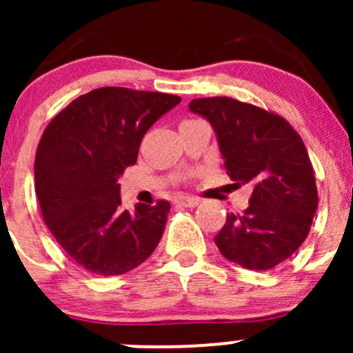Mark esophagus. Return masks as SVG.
I'll use <instances>...</instances> for the list:
<instances>
[{
    "instance_id": "obj_1",
    "label": "esophagus",
    "mask_w": 353,
    "mask_h": 353,
    "mask_svg": "<svg viewBox=\"0 0 353 353\" xmlns=\"http://www.w3.org/2000/svg\"><path fill=\"white\" fill-rule=\"evenodd\" d=\"M176 205L177 206H196L198 205V199L196 198H191V196H177L176 198Z\"/></svg>"
}]
</instances>
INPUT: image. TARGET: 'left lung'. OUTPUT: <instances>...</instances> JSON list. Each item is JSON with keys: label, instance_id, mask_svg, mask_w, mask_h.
Masks as SVG:
<instances>
[{"label": "left lung", "instance_id": "obj_1", "mask_svg": "<svg viewBox=\"0 0 353 353\" xmlns=\"http://www.w3.org/2000/svg\"><path fill=\"white\" fill-rule=\"evenodd\" d=\"M190 109L215 130L234 184L252 186L248 208L227 215L216 248L248 270L275 268L304 243L318 208L301 134L280 114L232 97L194 99Z\"/></svg>", "mask_w": 353, "mask_h": 353}]
</instances>
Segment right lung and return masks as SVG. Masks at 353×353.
<instances>
[{
    "label": "right lung",
    "mask_w": 353,
    "mask_h": 353,
    "mask_svg": "<svg viewBox=\"0 0 353 353\" xmlns=\"http://www.w3.org/2000/svg\"><path fill=\"white\" fill-rule=\"evenodd\" d=\"M181 97L102 87L59 110L35 154L42 219L74 263L95 275H123L155 251L170 203L121 206L117 177L134 165L148 128Z\"/></svg>",
    "instance_id": "right-lung-1"
}]
</instances>
